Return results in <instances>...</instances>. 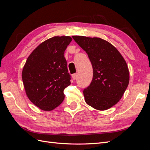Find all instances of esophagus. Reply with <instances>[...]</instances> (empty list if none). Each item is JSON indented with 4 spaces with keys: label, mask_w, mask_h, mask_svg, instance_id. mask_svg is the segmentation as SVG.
<instances>
[{
    "label": "esophagus",
    "mask_w": 150,
    "mask_h": 150,
    "mask_svg": "<svg viewBox=\"0 0 150 150\" xmlns=\"http://www.w3.org/2000/svg\"><path fill=\"white\" fill-rule=\"evenodd\" d=\"M77 77H78V74H77V73H75V74L72 75V79H73V80H75L77 78Z\"/></svg>",
    "instance_id": "34e87169"
}]
</instances>
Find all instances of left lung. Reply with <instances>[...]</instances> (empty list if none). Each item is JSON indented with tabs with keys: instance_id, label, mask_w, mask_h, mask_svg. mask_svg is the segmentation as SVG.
<instances>
[{
	"instance_id": "8db88e82",
	"label": "left lung",
	"mask_w": 150,
	"mask_h": 150,
	"mask_svg": "<svg viewBox=\"0 0 150 150\" xmlns=\"http://www.w3.org/2000/svg\"><path fill=\"white\" fill-rule=\"evenodd\" d=\"M88 54L93 69L92 82L84 89L86 103L99 111L112 107L123 96L129 82L128 65L114 46L99 38L73 35Z\"/></svg>"
}]
</instances>
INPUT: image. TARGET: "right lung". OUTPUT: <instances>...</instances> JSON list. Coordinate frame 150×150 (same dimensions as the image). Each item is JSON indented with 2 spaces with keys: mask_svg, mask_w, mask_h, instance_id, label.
I'll list each match as a JSON object with an SVG mask.
<instances>
[{
  "mask_svg": "<svg viewBox=\"0 0 150 150\" xmlns=\"http://www.w3.org/2000/svg\"><path fill=\"white\" fill-rule=\"evenodd\" d=\"M70 36H54L40 43L24 66L22 79L27 96L35 106L50 111L64 99V90L71 84L64 51Z\"/></svg>",
  "mask_w": 150,
  "mask_h": 150,
  "instance_id": "add662e5",
  "label": "right lung"
}]
</instances>
